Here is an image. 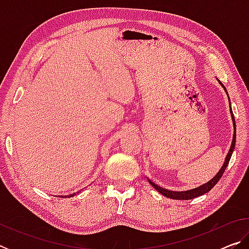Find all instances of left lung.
<instances>
[{
  "label": "left lung",
  "instance_id": "left-lung-1",
  "mask_svg": "<svg viewBox=\"0 0 249 249\" xmlns=\"http://www.w3.org/2000/svg\"><path fill=\"white\" fill-rule=\"evenodd\" d=\"M221 83V86L224 88V90H225V92L227 93V91H226V89H225V87L223 86V83L221 82V81H218ZM227 96H229V94H227ZM229 100H230V98H229ZM230 107H231V103H230ZM231 109V120H233V124H234V135H233V141H231V148H230V150H229V154H227V156H226V158H225V162H224V165L222 166V168L220 169V171L217 172L216 174V176L214 177L213 179H211L209 182H206L205 184H202V185H200V187H197V188H196V189H192V190H188V191H181V192H176V191H169V190H166V189H162V188H160V187H158L157 184H155L154 182H151L150 180H148L149 181V183L153 185V187L156 189V190H157L159 193H161L162 196H167V197H169V199H174V200H191V199H195V197H196V196H203L204 193H206V192H209L211 189H212L214 185H215L217 182H218V180L221 179V177L223 176V174H224V171H225V169H226V167H227V165H229V162H230V159H231V154H233V150H234V148H235V142H236V126H235V119H234V114H233V112H231V108H230Z\"/></svg>",
  "mask_w": 249,
  "mask_h": 249
}]
</instances>
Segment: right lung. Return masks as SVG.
I'll list each match as a JSON object with an SVG mask.
<instances>
[{
    "mask_svg": "<svg viewBox=\"0 0 249 249\" xmlns=\"http://www.w3.org/2000/svg\"><path fill=\"white\" fill-rule=\"evenodd\" d=\"M74 195H75V193H73V196H74Z\"/></svg>",
    "mask_w": 249,
    "mask_h": 249,
    "instance_id": "add662e5",
    "label": "right lung"
}]
</instances>
